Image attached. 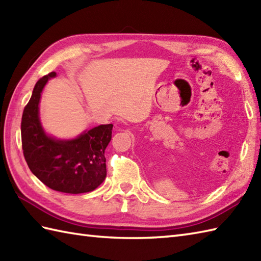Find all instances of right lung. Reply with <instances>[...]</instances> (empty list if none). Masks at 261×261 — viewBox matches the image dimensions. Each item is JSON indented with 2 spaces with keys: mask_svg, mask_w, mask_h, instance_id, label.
Wrapping results in <instances>:
<instances>
[{
  "mask_svg": "<svg viewBox=\"0 0 261 261\" xmlns=\"http://www.w3.org/2000/svg\"><path fill=\"white\" fill-rule=\"evenodd\" d=\"M51 71L37 82L21 121L24 159L32 174L54 191L82 194L92 192L107 177L104 151L112 138L113 124H101L74 138L57 139L46 134L39 116L41 93Z\"/></svg>",
  "mask_w": 261,
  "mask_h": 261,
  "instance_id": "1",
  "label": "right lung"
}]
</instances>
